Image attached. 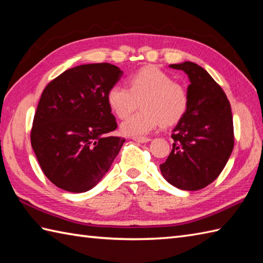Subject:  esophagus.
Returning <instances> with one entry per match:
<instances>
[{
	"label": "esophagus",
	"mask_w": 263,
	"mask_h": 263,
	"mask_svg": "<svg viewBox=\"0 0 263 263\" xmlns=\"http://www.w3.org/2000/svg\"><path fill=\"white\" fill-rule=\"evenodd\" d=\"M133 140L139 142V143H146L150 140V139L146 138V137H133Z\"/></svg>",
	"instance_id": "1"
}]
</instances>
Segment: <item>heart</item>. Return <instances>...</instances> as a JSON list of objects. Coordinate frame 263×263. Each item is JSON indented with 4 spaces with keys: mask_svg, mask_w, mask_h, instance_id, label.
<instances>
[{
    "mask_svg": "<svg viewBox=\"0 0 263 263\" xmlns=\"http://www.w3.org/2000/svg\"><path fill=\"white\" fill-rule=\"evenodd\" d=\"M127 85L128 88L116 83L107 92V103L119 119H125L141 102L142 110L121 124L124 135H148L160 123L165 126L173 125L185 114L189 106L187 90L160 69L146 66L138 70L128 77Z\"/></svg>",
    "mask_w": 263,
    "mask_h": 263,
    "instance_id": "b5f03b06",
    "label": "heart"
}]
</instances>
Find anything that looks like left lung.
Segmentation results:
<instances>
[{
    "label": "left lung",
    "mask_w": 263,
    "mask_h": 263,
    "mask_svg": "<svg viewBox=\"0 0 263 263\" xmlns=\"http://www.w3.org/2000/svg\"><path fill=\"white\" fill-rule=\"evenodd\" d=\"M189 76V106L173 130V149L160 171L181 190L203 189L219 176L234 148L231 104L221 87L193 62L172 64Z\"/></svg>",
    "instance_id": "obj_1"
}]
</instances>
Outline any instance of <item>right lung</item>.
<instances>
[{
    "label": "right lung",
    "mask_w": 263,
    "mask_h": 263,
    "mask_svg": "<svg viewBox=\"0 0 263 263\" xmlns=\"http://www.w3.org/2000/svg\"><path fill=\"white\" fill-rule=\"evenodd\" d=\"M122 74L109 63L79 65L44 89L30 141L43 173L54 185L86 192L109 170L125 142L109 135L117 123L107 103L109 88Z\"/></svg>",
    "instance_id": "right-lung-1"
}]
</instances>
